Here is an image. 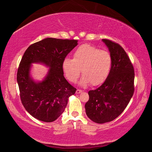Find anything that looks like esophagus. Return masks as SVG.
I'll list each match as a JSON object with an SVG mask.
<instances>
[{"mask_svg": "<svg viewBox=\"0 0 152 152\" xmlns=\"http://www.w3.org/2000/svg\"><path fill=\"white\" fill-rule=\"evenodd\" d=\"M82 90H81V89H77L76 90V93L77 94H78V93H82Z\"/></svg>", "mask_w": 152, "mask_h": 152, "instance_id": "esophagus-1", "label": "esophagus"}]
</instances>
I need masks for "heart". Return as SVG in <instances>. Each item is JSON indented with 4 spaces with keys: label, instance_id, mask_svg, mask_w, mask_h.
<instances>
[{
    "label": "heart",
    "instance_id": "b5f03b06",
    "mask_svg": "<svg viewBox=\"0 0 152 152\" xmlns=\"http://www.w3.org/2000/svg\"><path fill=\"white\" fill-rule=\"evenodd\" d=\"M62 67L66 77L70 82H76L82 69L83 77L80 83L87 86L91 83L96 86L107 80L112 67V58L106 50L84 44L75 50L73 59H64Z\"/></svg>",
    "mask_w": 152,
    "mask_h": 152
}]
</instances>
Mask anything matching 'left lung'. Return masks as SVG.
<instances>
[{
    "label": "left lung",
    "instance_id": "obj_1",
    "mask_svg": "<svg viewBox=\"0 0 152 152\" xmlns=\"http://www.w3.org/2000/svg\"><path fill=\"white\" fill-rule=\"evenodd\" d=\"M112 58L110 74L96 89L89 91L85 105L91 121L103 124L113 121L124 111L134 93L135 72L128 54L121 45L104 39Z\"/></svg>",
    "mask_w": 152,
    "mask_h": 152
}]
</instances>
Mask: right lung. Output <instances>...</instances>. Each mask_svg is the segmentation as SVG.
I'll return each instance as SVG.
<instances>
[{"instance_id": "1", "label": "right lung", "mask_w": 152, "mask_h": 152, "mask_svg": "<svg viewBox=\"0 0 152 152\" xmlns=\"http://www.w3.org/2000/svg\"><path fill=\"white\" fill-rule=\"evenodd\" d=\"M77 45V39L48 37L31 45L24 53L17 81L21 102L34 118L46 122L56 121L65 111L69 97L75 94L76 89L65 78L62 63ZM32 62H43L50 67L41 83H35L29 76Z\"/></svg>"}]
</instances>
